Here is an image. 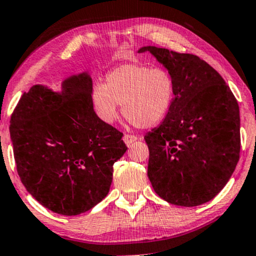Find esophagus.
<instances>
[{
    "label": "esophagus",
    "mask_w": 256,
    "mask_h": 256,
    "mask_svg": "<svg viewBox=\"0 0 256 256\" xmlns=\"http://www.w3.org/2000/svg\"><path fill=\"white\" fill-rule=\"evenodd\" d=\"M137 140V136H134V134H125L124 136V142L126 143V146H131L132 143L136 142Z\"/></svg>",
    "instance_id": "1"
}]
</instances>
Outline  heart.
<instances>
[{"instance_id":"b5f03b06","label":"heart","mask_w":256,"mask_h":256,"mask_svg":"<svg viewBox=\"0 0 256 256\" xmlns=\"http://www.w3.org/2000/svg\"><path fill=\"white\" fill-rule=\"evenodd\" d=\"M91 98L98 116L107 124L116 122L122 104L126 118L146 128L162 122L171 110L174 82L164 68L124 64L108 73L106 84H95Z\"/></svg>"}]
</instances>
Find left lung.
<instances>
[{"instance_id":"obj_1","label":"left lung","mask_w":256,"mask_h":256,"mask_svg":"<svg viewBox=\"0 0 256 256\" xmlns=\"http://www.w3.org/2000/svg\"><path fill=\"white\" fill-rule=\"evenodd\" d=\"M174 82L171 110L144 136L148 177L168 204L200 206L222 192L240 160V107L212 66L192 54L142 46Z\"/></svg>"}]
</instances>
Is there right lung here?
Returning a JSON list of instances; mask_svg holds the SVG:
<instances>
[{
	"mask_svg": "<svg viewBox=\"0 0 256 256\" xmlns=\"http://www.w3.org/2000/svg\"><path fill=\"white\" fill-rule=\"evenodd\" d=\"M86 72L64 79L61 91L34 85L10 118L18 174L52 212L78 216L107 196L113 165L128 146L122 134L94 110Z\"/></svg>",
	"mask_w": 256,
	"mask_h": 256,
	"instance_id": "1",
	"label": "right lung"
}]
</instances>
